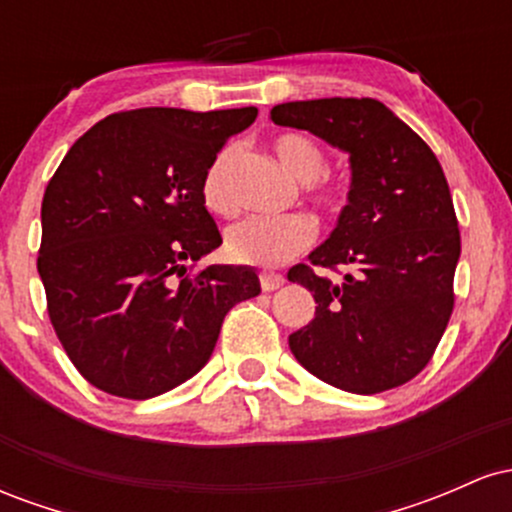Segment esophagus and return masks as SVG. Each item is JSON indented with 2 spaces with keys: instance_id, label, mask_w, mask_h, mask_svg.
Instances as JSON below:
<instances>
[{
  "instance_id": "esophagus-1",
  "label": "esophagus",
  "mask_w": 512,
  "mask_h": 512,
  "mask_svg": "<svg viewBox=\"0 0 512 512\" xmlns=\"http://www.w3.org/2000/svg\"><path fill=\"white\" fill-rule=\"evenodd\" d=\"M284 274H274V272H262L260 274V284L262 291H276L279 286H284Z\"/></svg>"
}]
</instances>
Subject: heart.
I'll return each mask as SVG.
<instances>
[{
    "label": "heart",
    "mask_w": 512,
    "mask_h": 512,
    "mask_svg": "<svg viewBox=\"0 0 512 512\" xmlns=\"http://www.w3.org/2000/svg\"><path fill=\"white\" fill-rule=\"evenodd\" d=\"M274 154L298 182L310 202L325 211H337L344 204L346 190L339 182L327 180V154L308 134L286 132L274 139ZM238 149L226 146L211 161L202 180V202L211 214H236L238 199L233 192V168H236ZM315 240V226L303 214L281 216H248L233 223L226 231V255L233 262L252 264V267H279L291 257L301 255Z\"/></svg>",
    "instance_id": "obj_1"
}]
</instances>
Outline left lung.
<instances>
[{"instance_id":"8db88e82","label":"left lung","mask_w":512,"mask_h":512,"mask_svg":"<svg viewBox=\"0 0 512 512\" xmlns=\"http://www.w3.org/2000/svg\"><path fill=\"white\" fill-rule=\"evenodd\" d=\"M269 117L308 129L351 163L349 202L308 260L352 272L334 285L309 264L289 269L317 303L289 337L293 356L356 395L409 383L431 361L455 305L460 228L436 154L375 98L281 103Z\"/></svg>"}]
</instances>
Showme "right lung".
<instances>
[{"label": "right lung", "instance_id": "add662e5", "mask_svg": "<svg viewBox=\"0 0 512 512\" xmlns=\"http://www.w3.org/2000/svg\"><path fill=\"white\" fill-rule=\"evenodd\" d=\"M257 108H139L96 122L45 187L38 274L67 356L98 390L149 399L204 368L223 317L260 293L252 267L211 264L221 245L202 180Z\"/></svg>", "mask_w": 512, "mask_h": 512}]
</instances>
